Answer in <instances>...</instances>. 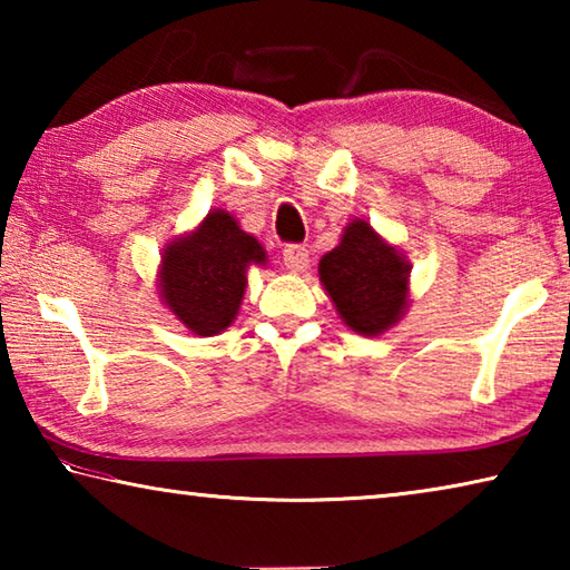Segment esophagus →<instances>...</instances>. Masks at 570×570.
<instances>
[{
	"label": "esophagus",
	"mask_w": 570,
	"mask_h": 570,
	"mask_svg": "<svg viewBox=\"0 0 570 570\" xmlns=\"http://www.w3.org/2000/svg\"><path fill=\"white\" fill-rule=\"evenodd\" d=\"M284 266L288 272H304L308 266V250L298 244H288L284 248Z\"/></svg>",
	"instance_id": "34e87169"
}]
</instances>
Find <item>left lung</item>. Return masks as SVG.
I'll list each match as a JSON object with an SVG mask.
<instances>
[{
    "mask_svg": "<svg viewBox=\"0 0 570 570\" xmlns=\"http://www.w3.org/2000/svg\"><path fill=\"white\" fill-rule=\"evenodd\" d=\"M320 276L344 324L360 334H382L407 306L410 266L364 220L344 228L340 246L320 262Z\"/></svg>",
    "mask_w": 570,
    "mask_h": 570,
    "instance_id": "left-lung-1",
    "label": "left lung"
}]
</instances>
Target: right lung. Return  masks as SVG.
I'll return each instance as SVG.
<instances>
[{
  "instance_id": "right-lung-1",
  "label": "right lung",
  "mask_w": 570,
  "mask_h": 570,
  "mask_svg": "<svg viewBox=\"0 0 570 570\" xmlns=\"http://www.w3.org/2000/svg\"><path fill=\"white\" fill-rule=\"evenodd\" d=\"M264 248L226 210L208 214L193 234L166 248L163 302L190 332L210 336L236 320L246 288V266L264 264Z\"/></svg>"
}]
</instances>
